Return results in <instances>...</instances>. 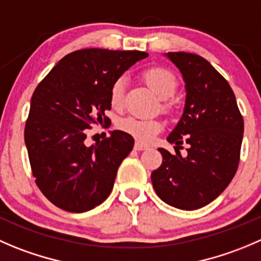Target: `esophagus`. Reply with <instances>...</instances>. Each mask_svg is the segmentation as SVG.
<instances>
[{
    "mask_svg": "<svg viewBox=\"0 0 261 261\" xmlns=\"http://www.w3.org/2000/svg\"><path fill=\"white\" fill-rule=\"evenodd\" d=\"M148 148H149L148 145L140 143V141H136L135 145H134V149H135V150H145V149H148Z\"/></svg>",
    "mask_w": 261,
    "mask_h": 261,
    "instance_id": "obj_1",
    "label": "esophagus"
}]
</instances>
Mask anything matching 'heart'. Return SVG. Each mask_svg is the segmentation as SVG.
<instances>
[{"mask_svg":"<svg viewBox=\"0 0 261 261\" xmlns=\"http://www.w3.org/2000/svg\"><path fill=\"white\" fill-rule=\"evenodd\" d=\"M146 85L161 99H168L176 93L177 80L169 70L164 67H151L143 75ZM125 79L120 77L112 84L110 90V102L112 107H121L125 93ZM118 128L128 134L140 143L149 144L163 128V123L158 120H141L135 117H126L118 122Z\"/></svg>","mask_w":261,"mask_h":261,"instance_id":"b5f03b06","label":"heart"}]
</instances>
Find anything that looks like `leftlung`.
Masks as SVG:
<instances>
[{
  "mask_svg": "<svg viewBox=\"0 0 261 261\" xmlns=\"http://www.w3.org/2000/svg\"><path fill=\"white\" fill-rule=\"evenodd\" d=\"M185 82L184 112L167 141L174 149L189 145L187 155L159 148L163 161L151 172L159 198L182 211L203 208L217 199L233 178L240 162L244 120L227 80L205 58L168 52Z\"/></svg>",
  "mask_w": 261,
  "mask_h": 261,
  "instance_id": "1",
  "label": "left lung"
}]
</instances>
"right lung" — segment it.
<instances>
[{
  "label": "right lung",
  "mask_w": 261,
  "mask_h": 261,
  "mask_svg": "<svg viewBox=\"0 0 261 261\" xmlns=\"http://www.w3.org/2000/svg\"><path fill=\"white\" fill-rule=\"evenodd\" d=\"M145 57L140 50H75L33 93L25 145L35 184L58 208L84 213L112 191L118 167L133 150V136L115 130L88 146L87 128L103 118L107 122L111 87Z\"/></svg>",
  "instance_id": "right-lung-1"
}]
</instances>
